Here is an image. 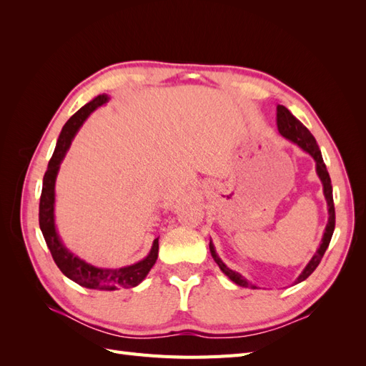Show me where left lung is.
<instances>
[{
    "instance_id": "obj_1",
    "label": "left lung",
    "mask_w": 366,
    "mask_h": 366,
    "mask_svg": "<svg viewBox=\"0 0 366 366\" xmlns=\"http://www.w3.org/2000/svg\"><path fill=\"white\" fill-rule=\"evenodd\" d=\"M276 124H278V129L281 132V136L289 139L290 142L296 143V145L304 149L305 152H308L310 156H312L316 162V172L319 175L320 182H322L324 186V195H325V200H327V206H328V223L324 232V237H322V242H320V246L317 249V252L313 254V258L310 259V262L307 264V267L302 270V273L297 276V280L295 284H299L305 281L310 274H312L316 267L319 265L320 259H322L325 250L328 249V244L331 241V237H333V232H335V224H336V214H335V202H333V186H331V180H330V174L327 171V166L324 163L322 159V154H320V149L316 143V139L313 137L312 132H310L301 122H299L289 109H287L284 105H278L276 108ZM209 249H210V254H212L214 261L218 264V267L221 269L227 278L230 281H234L237 285L241 287H249V289H258L257 285H253L252 282H249L246 278H242V276L234 270H230L227 265L221 261V258L217 254L215 247L212 244V241L209 242Z\"/></svg>"
}]
</instances>
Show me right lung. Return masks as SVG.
<instances>
[{"instance_id":"obj_1","label":"right lung","mask_w":366,"mask_h":366,"mask_svg":"<svg viewBox=\"0 0 366 366\" xmlns=\"http://www.w3.org/2000/svg\"><path fill=\"white\" fill-rule=\"evenodd\" d=\"M107 94H99L92 102L84 105L79 112L74 113L67 124L62 127L59 139L56 142L53 156L49 162V168L44 174L42 180V192L39 200V227L44 235V239L47 242L51 257L56 262L59 270L85 289L93 290H117V289H129V287L139 285L147 274L156 264L159 257V238L154 239L151 252L147 258L142 261L127 265L120 269H99L94 265L85 262L84 259L77 258L67 247L62 244V241L58 235L56 226H54V183H56V175L59 171L61 162L67 154L71 140L74 139L76 132L79 131L86 117L90 116L97 107H101L108 102Z\"/></svg>"}]
</instances>
